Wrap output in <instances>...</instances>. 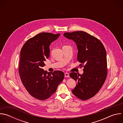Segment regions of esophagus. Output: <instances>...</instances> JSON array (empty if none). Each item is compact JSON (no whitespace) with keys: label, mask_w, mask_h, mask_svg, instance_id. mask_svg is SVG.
<instances>
[{"label":"esophagus","mask_w":123,"mask_h":123,"mask_svg":"<svg viewBox=\"0 0 123 123\" xmlns=\"http://www.w3.org/2000/svg\"><path fill=\"white\" fill-rule=\"evenodd\" d=\"M69 76V74L68 73H66L65 74V77H68Z\"/></svg>","instance_id":"1"}]
</instances>
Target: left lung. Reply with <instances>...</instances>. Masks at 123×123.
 I'll use <instances>...</instances> for the list:
<instances>
[{
	"instance_id": "8db88e82",
	"label": "left lung",
	"mask_w": 123,
	"mask_h": 123,
	"mask_svg": "<svg viewBox=\"0 0 123 123\" xmlns=\"http://www.w3.org/2000/svg\"><path fill=\"white\" fill-rule=\"evenodd\" d=\"M64 36L76 43L78 50L77 60L81 63L80 68L84 67L82 74L74 72L69 74L77 82L72 92L81 100L89 99L100 91L106 79V49L98 38L83 31L65 32Z\"/></svg>"
}]
</instances>
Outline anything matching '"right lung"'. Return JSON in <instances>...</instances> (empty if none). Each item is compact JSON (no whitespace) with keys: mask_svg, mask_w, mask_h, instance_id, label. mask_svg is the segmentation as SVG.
I'll return each instance as SVG.
<instances>
[{"mask_svg":"<svg viewBox=\"0 0 123 123\" xmlns=\"http://www.w3.org/2000/svg\"><path fill=\"white\" fill-rule=\"evenodd\" d=\"M59 36V33H38L28 39L21 49L20 77L29 94L40 100H45L53 95L64 78V73L61 71L49 74L42 68L49 57L50 43Z\"/></svg>","mask_w":123,"mask_h":123,"instance_id":"obj_1","label":"right lung"}]
</instances>
